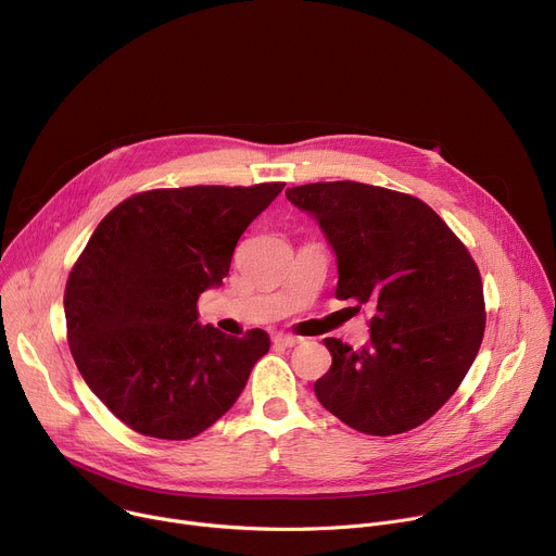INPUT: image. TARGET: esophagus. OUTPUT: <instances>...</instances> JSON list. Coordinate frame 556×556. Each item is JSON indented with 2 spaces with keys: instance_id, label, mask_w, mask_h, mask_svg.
Masks as SVG:
<instances>
[{
  "instance_id": "1",
  "label": "esophagus",
  "mask_w": 556,
  "mask_h": 556,
  "mask_svg": "<svg viewBox=\"0 0 556 556\" xmlns=\"http://www.w3.org/2000/svg\"><path fill=\"white\" fill-rule=\"evenodd\" d=\"M301 341H303V339L292 337V334H277V337H275V343L281 345V348H294V345H299Z\"/></svg>"
}]
</instances>
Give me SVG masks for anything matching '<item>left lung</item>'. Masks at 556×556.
<instances>
[{
    "label": "left lung",
    "instance_id": "8db88e82",
    "mask_svg": "<svg viewBox=\"0 0 556 556\" xmlns=\"http://www.w3.org/2000/svg\"><path fill=\"white\" fill-rule=\"evenodd\" d=\"M286 198L332 247L337 296L374 307L361 350L326 339L332 367L314 382L316 399L361 433L416 429L455 393L482 345L478 266L414 195L341 180L292 187Z\"/></svg>",
    "mask_w": 556,
    "mask_h": 556
}]
</instances>
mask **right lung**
Listing matches in <instances>:
<instances>
[{
    "label": "right lung",
    "mask_w": 556,
    "mask_h": 556,
    "mask_svg": "<svg viewBox=\"0 0 556 556\" xmlns=\"http://www.w3.org/2000/svg\"><path fill=\"white\" fill-rule=\"evenodd\" d=\"M283 187L155 189L121 202L92 232L65 286L67 343L129 429L189 440L240 399L270 339L226 337L198 321L195 305L222 286L237 240Z\"/></svg>",
    "instance_id": "1"
}]
</instances>
